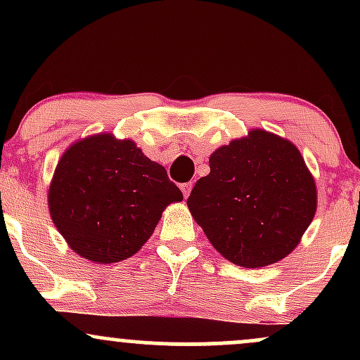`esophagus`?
Instances as JSON below:
<instances>
[{
  "label": "esophagus",
  "instance_id": "1",
  "mask_svg": "<svg viewBox=\"0 0 360 360\" xmlns=\"http://www.w3.org/2000/svg\"><path fill=\"white\" fill-rule=\"evenodd\" d=\"M191 189H193V183H184L181 184V191H183V196L188 198L189 194H191Z\"/></svg>",
  "mask_w": 360,
  "mask_h": 360
}]
</instances>
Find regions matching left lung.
Wrapping results in <instances>:
<instances>
[{"label": "left lung", "mask_w": 360, "mask_h": 360, "mask_svg": "<svg viewBox=\"0 0 360 360\" xmlns=\"http://www.w3.org/2000/svg\"><path fill=\"white\" fill-rule=\"evenodd\" d=\"M188 208L223 257L257 269L298 247L316 212L315 177L295 143L255 128L210 155Z\"/></svg>", "instance_id": "left-lung-1"}]
</instances>
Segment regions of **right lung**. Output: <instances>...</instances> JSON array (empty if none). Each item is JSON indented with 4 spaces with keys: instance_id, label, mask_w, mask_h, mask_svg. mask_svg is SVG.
Instances as JSON below:
<instances>
[{
    "instance_id": "add662e5",
    "label": "right lung",
    "mask_w": 360,
    "mask_h": 360,
    "mask_svg": "<svg viewBox=\"0 0 360 360\" xmlns=\"http://www.w3.org/2000/svg\"><path fill=\"white\" fill-rule=\"evenodd\" d=\"M47 201L53 225L77 255L113 264L142 249L183 193L134 140L96 134L62 154Z\"/></svg>"
}]
</instances>
